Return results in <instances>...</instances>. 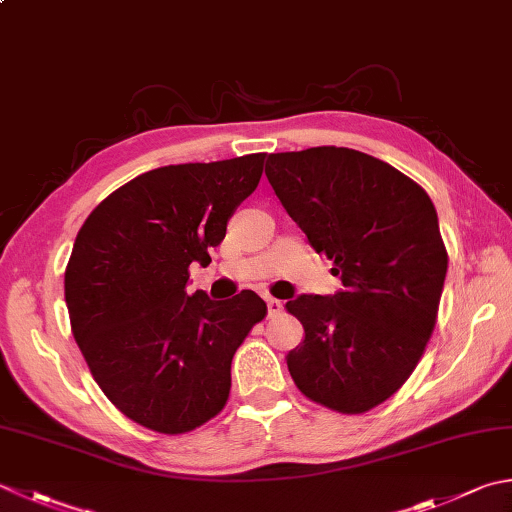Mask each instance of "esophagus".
<instances>
[{"mask_svg":"<svg viewBox=\"0 0 512 512\" xmlns=\"http://www.w3.org/2000/svg\"><path fill=\"white\" fill-rule=\"evenodd\" d=\"M266 306H268V317H275V315H279L284 310V304L279 302V299H275V297H268L266 299Z\"/></svg>","mask_w":512,"mask_h":512,"instance_id":"obj_1","label":"esophagus"}]
</instances>
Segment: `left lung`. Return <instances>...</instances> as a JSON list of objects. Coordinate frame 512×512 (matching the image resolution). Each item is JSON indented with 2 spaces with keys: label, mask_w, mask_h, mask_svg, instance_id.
<instances>
[{
  "label": "left lung",
  "mask_w": 512,
  "mask_h": 512,
  "mask_svg": "<svg viewBox=\"0 0 512 512\" xmlns=\"http://www.w3.org/2000/svg\"><path fill=\"white\" fill-rule=\"evenodd\" d=\"M266 177L344 284L286 304L306 333L286 357L290 377L315 404L362 415L404 386L435 330L448 268L435 206L413 179L353 148L273 153Z\"/></svg>",
  "instance_id": "obj_1"
}]
</instances>
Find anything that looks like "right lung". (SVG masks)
Instances as JSON below:
<instances>
[{
  "label": "right lung",
  "instance_id": "right-lung-1",
  "mask_svg": "<svg viewBox=\"0 0 512 512\" xmlns=\"http://www.w3.org/2000/svg\"><path fill=\"white\" fill-rule=\"evenodd\" d=\"M266 153L148 170L110 193L70 253L64 295L90 375L135 424L182 435L228 402L230 362L268 308L253 290L188 295V268L210 264Z\"/></svg>",
  "mask_w": 512,
  "mask_h": 512
}]
</instances>
